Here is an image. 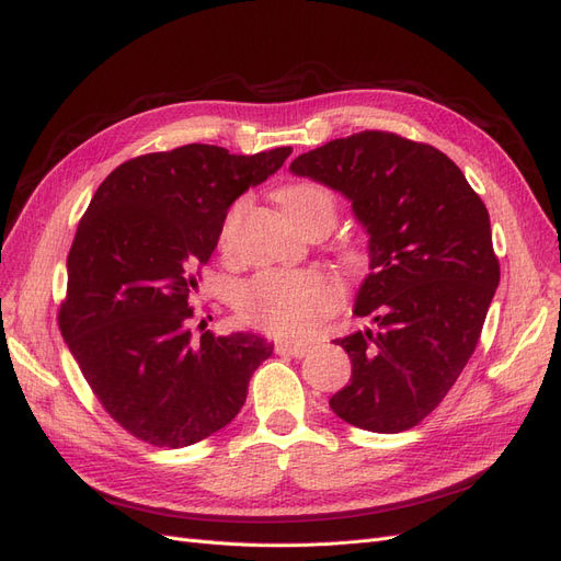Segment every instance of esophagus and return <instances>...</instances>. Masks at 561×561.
I'll use <instances>...</instances> for the list:
<instances>
[{"label": "esophagus", "instance_id": "esophagus-1", "mask_svg": "<svg viewBox=\"0 0 561 561\" xmlns=\"http://www.w3.org/2000/svg\"><path fill=\"white\" fill-rule=\"evenodd\" d=\"M276 351L283 353V355H293V358H304V355L311 351V346L309 344H297V342H280L276 346Z\"/></svg>", "mask_w": 561, "mask_h": 561}]
</instances>
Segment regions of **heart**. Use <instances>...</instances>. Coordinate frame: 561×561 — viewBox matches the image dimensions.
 Masks as SVG:
<instances>
[{
  "label": "heart",
  "mask_w": 561,
  "mask_h": 561,
  "mask_svg": "<svg viewBox=\"0 0 561 561\" xmlns=\"http://www.w3.org/2000/svg\"><path fill=\"white\" fill-rule=\"evenodd\" d=\"M276 196L293 222L316 210H328L334 217L332 194L316 182H290L280 186ZM363 260L360 250H344V262L351 268H358ZM336 307L339 285L322 268H264L243 283L236 295L241 318L276 336H307Z\"/></svg>",
  "instance_id": "1"
}]
</instances>
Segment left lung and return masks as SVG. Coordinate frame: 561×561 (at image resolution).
<instances>
[{
	"label": "left lung",
	"instance_id": "8db88e82",
	"mask_svg": "<svg viewBox=\"0 0 561 561\" xmlns=\"http://www.w3.org/2000/svg\"><path fill=\"white\" fill-rule=\"evenodd\" d=\"M290 171L348 198L369 239L353 313L375 328L336 339L351 383L332 412L371 433L414 428L470 360L501 280L484 203L443 151L383 130L311 149Z\"/></svg>",
	"mask_w": 561,
	"mask_h": 561
}]
</instances>
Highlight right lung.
Here are the masks:
<instances>
[{
	"mask_svg": "<svg viewBox=\"0 0 561 561\" xmlns=\"http://www.w3.org/2000/svg\"><path fill=\"white\" fill-rule=\"evenodd\" d=\"M290 154L215 145L145 154L112 171L81 217L60 332L107 414L149 445L178 449L222 431L274 353L254 332L194 336L190 299L231 203Z\"/></svg>",
	"mask_w": 561,
	"mask_h": 561,
	"instance_id": "obj_1",
	"label": "right lung"
}]
</instances>
